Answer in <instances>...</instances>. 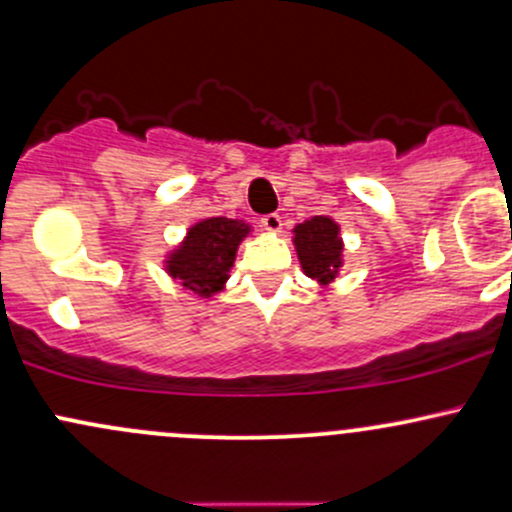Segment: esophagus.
Segmentation results:
<instances>
[{"label":"esophagus","mask_w":512,"mask_h":512,"mask_svg":"<svg viewBox=\"0 0 512 512\" xmlns=\"http://www.w3.org/2000/svg\"><path fill=\"white\" fill-rule=\"evenodd\" d=\"M260 223L267 233H279L282 230V216H277V213H267V216H262Z\"/></svg>","instance_id":"obj_1"}]
</instances>
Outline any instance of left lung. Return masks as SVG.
Returning a JSON list of instances; mask_svg holds the SVG:
<instances>
[{
	"label": "left lung",
	"instance_id": "1",
	"mask_svg": "<svg viewBox=\"0 0 512 512\" xmlns=\"http://www.w3.org/2000/svg\"><path fill=\"white\" fill-rule=\"evenodd\" d=\"M291 243L296 247V257L306 277H311L318 286L328 289L338 279L342 265L345 243L340 235V223L330 216H313L308 221L294 226Z\"/></svg>",
	"mask_w": 512,
	"mask_h": 512
}]
</instances>
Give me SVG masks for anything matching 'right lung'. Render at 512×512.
<instances>
[{
  "instance_id": "add662e5",
  "label": "right lung",
  "mask_w": 512,
  "mask_h": 512,
  "mask_svg": "<svg viewBox=\"0 0 512 512\" xmlns=\"http://www.w3.org/2000/svg\"><path fill=\"white\" fill-rule=\"evenodd\" d=\"M252 233L240 218L211 216L189 226L182 243L165 255V272L189 294L211 299L226 289L238 247Z\"/></svg>"
}]
</instances>
